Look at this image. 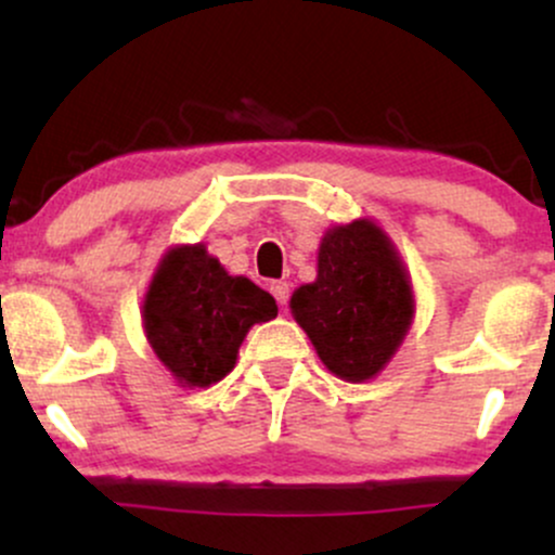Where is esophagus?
Returning <instances> with one entry per match:
<instances>
[{
    "instance_id": "obj_1",
    "label": "esophagus",
    "mask_w": 555,
    "mask_h": 555,
    "mask_svg": "<svg viewBox=\"0 0 555 555\" xmlns=\"http://www.w3.org/2000/svg\"><path fill=\"white\" fill-rule=\"evenodd\" d=\"M271 295L276 297L279 305H286V299H289V284L286 282H271Z\"/></svg>"
}]
</instances>
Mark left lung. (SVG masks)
Listing matches in <instances>:
<instances>
[{
    "mask_svg": "<svg viewBox=\"0 0 555 555\" xmlns=\"http://www.w3.org/2000/svg\"><path fill=\"white\" fill-rule=\"evenodd\" d=\"M289 308L323 365L365 384L404 341L415 292L391 237L373 219H354L323 234L315 282L297 286Z\"/></svg>",
    "mask_w": 555,
    "mask_h": 555,
    "instance_id": "8db88e82",
    "label": "left lung"
}]
</instances>
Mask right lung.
I'll use <instances>...</instances> for the list:
<instances>
[{
  "mask_svg": "<svg viewBox=\"0 0 555 555\" xmlns=\"http://www.w3.org/2000/svg\"><path fill=\"white\" fill-rule=\"evenodd\" d=\"M276 299L247 276H229L206 245H175L158 260L143 299L151 349L180 386L219 384L256 323L276 318Z\"/></svg>",
  "mask_w": 555,
  "mask_h": 555,
  "instance_id": "1",
  "label": "right lung"
}]
</instances>
